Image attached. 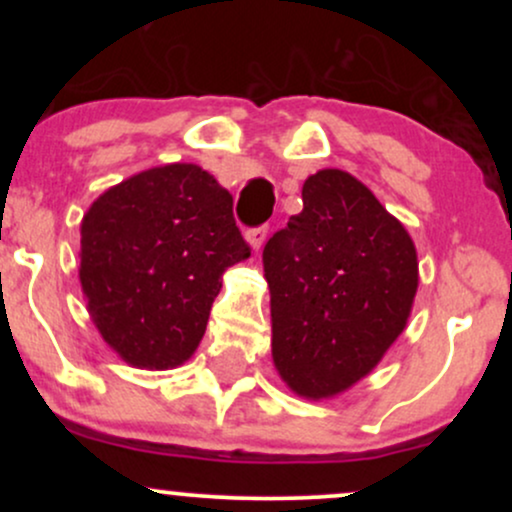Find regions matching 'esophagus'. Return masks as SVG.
I'll use <instances>...</instances> for the list:
<instances>
[{"instance_id": "1", "label": "esophagus", "mask_w": 512, "mask_h": 512, "mask_svg": "<svg viewBox=\"0 0 512 512\" xmlns=\"http://www.w3.org/2000/svg\"><path fill=\"white\" fill-rule=\"evenodd\" d=\"M267 233L269 228L267 226H255V228H248L245 231V238H248V243L252 245V250H260L262 243L267 240Z\"/></svg>"}]
</instances>
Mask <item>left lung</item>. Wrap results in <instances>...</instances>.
<instances>
[{
	"label": "left lung",
	"mask_w": 512,
	"mask_h": 512,
	"mask_svg": "<svg viewBox=\"0 0 512 512\" xmlns=\"http://www.w3.org/2000/svg\"><path fill=\"white\" fill-rule=\"evenodd\" d=\"M272 356L303 397H330L370 373L402 334L419 286L409 233L366 185L320 170L303 209L267 240Z\"/></svg>",
	"instance_id": "8db88e82"
}]
</instances>
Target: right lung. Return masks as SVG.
Here are the masks:
<instances>
[{
	"label": "right lung",
	"instance_id": "obj_1",
	"mask_svg": "<svg viewBox=\"0 0 512 512\" xmlns=\"http://www.w3.org/2000/svg\"><path fill=\"white\" fill-rule=\"evenodd\" d=\"M245 257L233 197L192 163L110 187L81 223L88 310L105 342L139 368H173L192 356L221 274Z\"/></svg>",
	"mask_w": 512,
	"mask_h": 512
}]
</instances>
